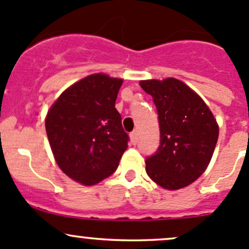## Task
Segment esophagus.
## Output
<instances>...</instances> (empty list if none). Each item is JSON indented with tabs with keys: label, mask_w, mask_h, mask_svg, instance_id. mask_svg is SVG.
Here are the masks:
<instances>
[{
	"label": "esophagus",
	"mask_w": 249,
	"mask_h": 249,
	"mask_svg": "<svg viewBox=\"0 0 249 249\" xmlns=\"http://www.w3.org/2000/svg\"><path fill=\"white\" fill-rule=\"evenodd\" d=\"M130 139H131L132 144H136V143L139 142V131H137V130L132 131L131 134H130Z\"/></svg>",
	"instance_id": "obj_1"
}]
</instances>
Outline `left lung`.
<instances>
[{"instance_id":"8db88e82","label":"left lung","mask_w":249,"mask_h":249,"mask_svg":"<svg viewBox=\"0 0 249 249\" xmlns=\"http://www.w3.org/2000/svg\"><path fill=\"white\" fill-rule=\"evenodd\" d=\"M158 110L160 145L145 159L150 179L164 189L192 184L207 169L219 127L203 100L175 78L141 80Z\"/></svg>"}]
</instances>
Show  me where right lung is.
I'll list each match as a JSON object with an SVG mask.
<instances>
[{
    "label": "right lung",
    "instance_id": "1",
    "mask_svg": "<svg viewBox=\"0 0 249 249\" xmlns=\"http://www.w3.org/2000/svg\"><path fill=\"white\" fill-rule=\"evenodd\" d=\"M123 79L91 74L65 90L48 110L47 136L62 172L94 185L117 170L129 135L115 108Z\"/></svg>",
    "mask_w": 249,
    "mask_h": 249
}]
</instances>
